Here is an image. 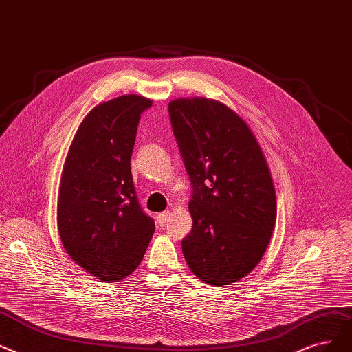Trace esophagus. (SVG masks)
Wrapping results in <instances>:
<instances>
[{"label":"esophagus","mask_w":352,"mask_h":352,"mask_svg":"<svg viewBox=\"0 0 352 352\" xmlns=\"http://www.w3.org/2000/svg\"><path fill=\"white\" fill-rule=\"evenodd\" d=\"M169 217H170V213H169V212L159 213V214H157V223H159V226L164 228V226H166V223L169 222Z\"/></svg>","instance_id":"esophagus-1"}]
</instances>
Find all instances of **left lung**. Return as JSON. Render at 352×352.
I'll return each instance as SVG.
<instances>
[{
	"mask_svg": "<svg viewBox=\"0 0 352 352\" xmlns=\"http://www.w3.org/2000/svg\"><path fill=\"white\" fill-rule=\"evenodd\" d=\"M169 116L193 188L183 255L200 280L230 285L254 271L272 236L276 195L270 167L252 130L223 103L176 98Z\"/></svg>",
	"mask_w": 352,
	"mask_h": 352,
	"instance_id": "8db88e82",
	"label": "left lung"
}]
</instances>
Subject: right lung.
Wrapping results in <instances>:
<instances>
[{
	"instance_id": "right-lung-1",
	"label": "right lung",
	"mask_w": 352,
	"mask_h": 352,
	"mask_svg": "<svg viewBox=\"0 0 352 352\" xmlns=\"http://www.w3.org/2000/svg\"><path fill=\"white\" fill-rule=\"evenodd\" d=\"M152 103L126 94L96 106L77 129L64 162L57 202L63 246L104 282L135 271L155 233L130 170L140 114Z\"/></svg>"
}]
</instances>
